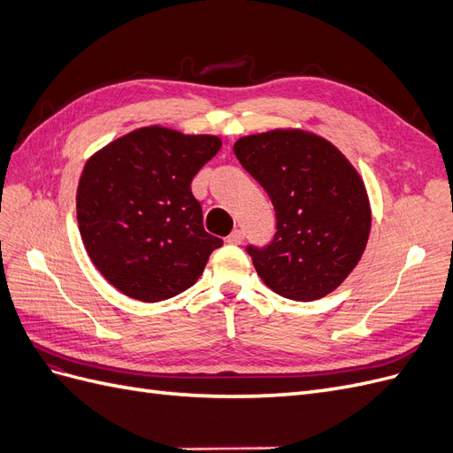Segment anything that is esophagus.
Here are the masks:
<instances>
[{"mask_svg": "<svg viewBox=\"0 0 453 453\" xmlns=\"http://www.w3.org/2000/svg\"><path fill=\"white\" fill-rule=\"evenodd\" d=\"M242 242H243V230H240V228L232 230L226 236V243H230V245H240Z\"/></svg>", "mask_w": 453, "mask_h": 453, "instance_id": "1", "label": "esophagus"}]
</instances>
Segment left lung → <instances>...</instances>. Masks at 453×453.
<instances>
[{
	"label": "left lung",
	"instance_id": "1",
	"mask_svg": "<svg viewBox=\"0 0 453 453\" xmlns=\"http://www.w3.org/2000/svg\"><path fill=\"white\" fill-rule=\"evenodd\" d=\"M234 155L276 211L270 243L245 248L258 276L298 303L334 291L368 242L370 205L359 173L333 143L303 130L245 135Z\"/></svg>",
	"mask_w": 453,
	"mask_h": 453
}]
</instances>
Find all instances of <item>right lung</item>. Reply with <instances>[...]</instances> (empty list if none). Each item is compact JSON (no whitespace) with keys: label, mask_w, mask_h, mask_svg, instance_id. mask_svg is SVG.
<instances>
[{"label":"right lung","mask_w":453,"mask_h":453,"mask_svg":"<svg viewBox=\"0 0 453 453\" xmlns=\"http://www.w3.org/2000/svg\"><path fill=\"white\" fill-rule=\"evenodd\" d=\"M221 149L215 135L134 130L81 173L77 221L87 253L120 293L158 303L187 291L223 240L203 230L190 183Z\"/></svg>","instance_id":"right-lung-1"}]
</instances>
